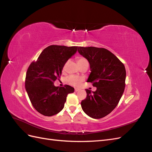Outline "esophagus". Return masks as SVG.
I'll list each match as a JSON object with an SVG mask.
<instances>
[{
  "mask_svg": "<svg viewBox=\"0 0 152 152\" xmlns=\"http://www.w3.org/2000/svg\"><path fill=\"white\" fill-rule=\"evenodd\" d=\"M80 91L79 89H78V88H75V92H78V91Z\"/></svg>",
  "mask_w": 152,
  "mask_h": 152,
  "instance_id": "esophagus-1",
  "label": "esophagus"
}]
</instances>
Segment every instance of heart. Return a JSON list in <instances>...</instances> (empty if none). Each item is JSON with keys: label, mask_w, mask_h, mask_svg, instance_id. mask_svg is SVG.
Wrapping results in <instances>:
<instances>
[{"label": "heart", "mask_w": 152, "mask_h": 152, "mask_svg": "<svg viewBox=\"0 0 152 152\" xmlns=\"http://www.w3.org/2000/svg\"><path fill=\"white\" fill-rule=\"evenodd\" d=\"M77 61L78 65H79V66H80L81 65H82L83 64H84L86 63H88L87 62V59L83 57H78L77 58ZM66 65V63L65 65H64V67H63L64 69L65 68ZM66 81L71 85L78 86L82 81V78L77 77V76H75V75H71L67 78Z\"/></svg>", "instance_id": "1"}]
</instances>
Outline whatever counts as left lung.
Here are the masks:
<instances>
[{
	"label": "left lung",
	"mask_w": 152,
	"mask_h": 152,
	"mask_svg": "<svg viewBox=\"0 0 152 152\" xmlns=\"http://www.w3.org/2000/svg\"><path fill=\"white\" fill-rule=\"evenodd\" d=\"M78 52L89 63L91 73L87 82L96 87L95 91L86 89L87 97L82 101V108L91 118H103L117 107L123 94L125 66L104 48L79 47Z\"/></svg>",
	"instance_id": "8db88e82"
}]
</instances>
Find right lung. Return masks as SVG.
Segmentation results:
<instances>
[{
  "label": "right lung",
  "mask_w": 152,
  "mask_h": 152,
  "mask_svg": "<svg viewBox=\"0 0 152 152\" xmlns=\"http://www.w3.org/2000/svg\"><path fill=\"white\" fill-rule=\"evenodd\" d=\"M77 46L52 45L44 49L37 60L30 64L26 75L25 89L34 108L43 115L50 117L61 112L73 87H56L66 61L74 55Z\"/></svg>",
  "instance_id": "obj_1"
}]
</instances>
